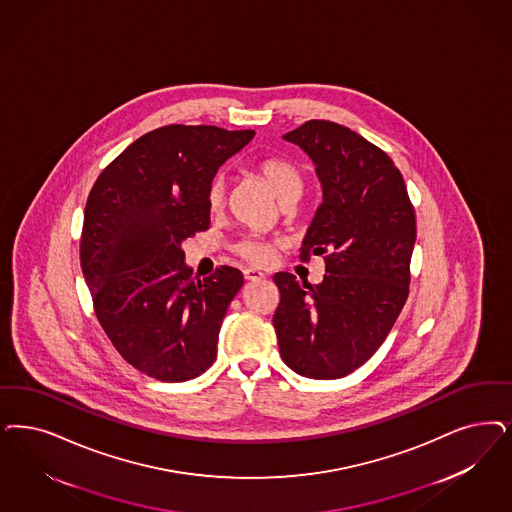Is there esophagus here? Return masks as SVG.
<instances>
[{
    "label": "esophagus",
    "mask_w": 512,
    "mask_h": 512,
    "mask_svg": "<svg viewBox=\"0 0 512 512\" xmlns=\"http://www.w3.org/2000/svg\"><path fill=\"white\" fill-rule=\"evenodd\" d=\"M244 276H246L247 282H259V280L265 278V274L261 270H255V268H246Z\"/></svg>",
    "instance_id": "obj_1"
}]
</instances>
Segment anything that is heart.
<instances>
[{
	"mask_svg": "<svg viewBox=\"0 0 512 512\" xmlns=\"http://www.w3.org/2000/svg\"><path fill=\"white\" fill-rule=\"evenodd\" d=\"M257 172L272 187V191L278 194L282 202H293L299 198L304 179L293 162L283 159L261 160L257 164ZM223 202H225V179L223 176L213 177L212 185L208 189V206L212 210H219ZM234 251L255 265H263L270 259V244L257 236H246L238 240L234 244Z\"/></svg>",
	"mask_w": 512,
	"mask_h": 512,
	"instance_id": "obj_1",
	"label": "heart"
}]
</instances>
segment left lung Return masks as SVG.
<instances>
[{"label":"left lung","mask_w":512,"mask_h":512,"mask_svg":"<svg viewBox=\"0 0 512 512\" xmlns=\"http://www.w3.org/2000/svg\"><path fill=\"white\" fill-rule=\"evenodd\" d=\"M283 140L316 164L323 202L300 259L325 255L327 274L318 285L274 274L272 321L289 369L335 380L371 359L405 306L416 215L393 160L350 128L306 121Z\"/></svg>","instance_id":"8db88e82"}]
</instances>
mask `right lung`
Segmentation results:
<instances>
[{
    "label": "right lung",
    "instance_id": "1",
    "mask_svg": "<svg viewBox=\"0 0 512 512\" xmlns=\"http://www.w3.org/2000/svg\"><path fill=\"white\" fill-rule=\"evenodd\" d=\"M253 130L168 124L130 143L96 179L81 234V268L115 350L162 382L208 371L230 300L232 266L193 278L183 240L210 227L208 189Z\"/></svg>",
    "mask_w": 512,
    "mask_h": 512
}]
</instances>
